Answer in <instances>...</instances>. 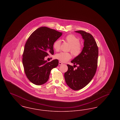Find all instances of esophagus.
<instances>
[{"mask_svg": "<svg viewBox=\"0 0 120 120\" xmlns=\"http://www.w3.org/2000/svg\"><path fill=\"white\" fill-rule=\"evenodd\" d=\"M58 64H59V65H63V63H62V62H59V63H58Z\"/></svg>", "mask_w": 120, "mask_h": 120, "instance_id": "34e87169", "label": "esophagus"}]
</instances>
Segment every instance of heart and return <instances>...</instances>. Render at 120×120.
I'll use <instances>...</instances> for the list:
<instances>
[{"instance_id": "obj_1", "label": "heart", "mask_w": 120, "mask_h": 120, "mask_svg": "<svg viewBox=\"0 0 120 120\" xmlns=\"http://www.w3.org/2000/svg\"><path fill=\"white\" fill-rule=\"evenodd\" d=\"M65 40L70 45L69 50H71L75 56L78 55L82 50V46L80 44V39L74 34H70L65 38ZM61 43V41L60 40H56L54 42L53 47L56 51H58L60 50ZM71 57V54L68 52H60L55 55L56 59L63 63L67 62Z\"/></svg>"}]
</instances>
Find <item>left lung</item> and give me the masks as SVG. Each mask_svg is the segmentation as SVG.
<instances>
[{
	"instance_id": "1",
	"label": "left lung",
	"mask_w": 120,
	"mask_h": 120,
	"mask_svg": "<svg viewBox=\"0 0 120 120\" xmlns=\"http://www.w3.org/2000/svg\"><path fill=\"white\" fill-rule=\"evenodd\" d=\"M81 35L84 40V47L79 55L71 63L77 68L68 64V71L64 73L67 85L73 90H78L87 86L96 73L97 68L98 49L93 36L83 30L75 31Z\"/></svg>"
}]
</instances>
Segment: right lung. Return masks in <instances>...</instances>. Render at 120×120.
<instances>
[{
    "label": "right lung",
    "instance_id": "obj_1",
    "mask_svg": "<svg viewBox=\"0 0 120 120\" xmlns=\"http://www.w3.org/2000/svg\"><path fill=\"white\" fill-rule=\"evenodd\" d=\"M62 33L47 27H41L34 31L26 41L22 63L27 78L34 85L45 83L52 69L58 66L57 59L48 62L45 57L50 53L54 54L53 44Z\"/></svg>",
    "mask_w": 120,
    "mask_h": 120
}]
</instances>
